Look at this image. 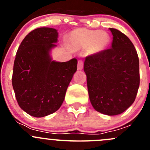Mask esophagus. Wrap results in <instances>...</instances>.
Instances as JSON below:
<instances>
[{
    "mask_svg": "<svg viewBox=\"0 0 150 150\" xmlns=\"http://www.w3.org/2000/svg\"><path fill=\"white\" fill-rule=\"evenodd\" d=\"M83 68V62L81 60H79L78 63V70H82Z\"/></svg>",
    "mask_w": 150,
    "mask_h": 150,
    "instance_id": "1",
    "label": "esophagus"
}]
</instances>
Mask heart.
<instances>
[{
  "label": "heart",
  "mask_w": 150,
  "mask_h": 150,
  "mask_svg": "<svg viewBox=\"0 0 150 150\" xmlns=\"http://www.w3.org/2000/svg\"><path fill=\"white\" fill-rule=\"evenodd\" d=\"M68 40L76 48H86L89 54H98L109 46L110 38L108 33L100 30L76 29L68 35Z\"/></svg>",
  "instance_id": "obj_1"
}]
</instances>
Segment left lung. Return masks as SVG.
Segmentation results:
<instances>
[{"instance_id":"1","label":"left lung","mask_w":150,"mask_h":150,"mask_svg":"<svg viewBox=\"0 0 150 150\" xmlns=\"http://www.w3.org/2000/svg\"><path fill=\"white\" fill-rule=\"evenodd\" d=\"M111 48L85 59L89 99L93 108L107 115H117L135 101L139 87V62L132 42L110 28Z\"/></svg>"}]
</instances>
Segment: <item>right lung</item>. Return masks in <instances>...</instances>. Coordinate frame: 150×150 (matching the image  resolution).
<instances>
[{"instance_id":"add662e5","label":"right lung","mask_w":150,"mask_h":150,"mask_svg":"<svg viewBox=\"0 0 150 150\" xmlns=\"http://www.w3.org/2000/svg\"><path fill=\"white\" fill-rule=\"evenodd\" d=\"M57 41L56 29L37 28L27 35L16 52L12 86L19 107L33 117H45L60 108L77 70L75 58L65 62L52 59L50 53Z\"/></svg>"}]
</instances>
